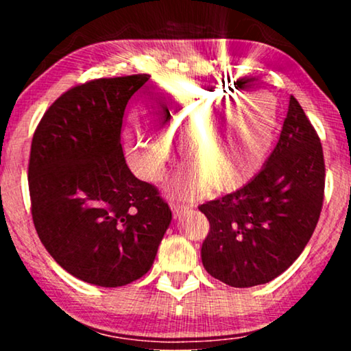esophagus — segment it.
<instances>
[{
  "mask_svg": "<svg viewBox=\"0 0 351 351\" xmlns=\"http://www.w3.org/2000/svg\"><path fill=\"white\" fill-rule=\"evenodd\" d=\"M170 209H171V212H173L175 218H180L181 215H184V213L189 210V207L184 206V204H178V203H175V201H171Z\"/></svg>",
  "mask_w": 351,
  "mask_h": 351,
  "instance_id": "esophagus-1",
  "label": "esophagus"
}]
</instances>
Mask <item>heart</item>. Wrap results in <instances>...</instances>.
Returning a JSON list of instances; mask_svg holds the SVG:
<instances>
[{
	"label": "heart",
	"instance_id": "obj_1",
	"mask_svg": "<svg viewBox=\"0 0 351 351\" xmlns=\"http://www.w3.org/2000/svg\"><path fill=\"white\" fill-rule=\"evenodd\" d=\"M235 94V91H232ZM240 94V93H239ZM204 83H167L153 94L150 112L162 134L130 117L125 154L130 167L147 181L161 180L173 161V145L186 159L170 182L180 197L203 190L230 192L263 169L276 139L274 106L255 104Z\"/></svg>",
	"mask_w": 351,
	"mask_h": 351
}]
</instances>
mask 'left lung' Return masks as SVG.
I'll return each mask as SVG.
<instances>
[{"mask_svg": "<svg viewBox=\"0 0 351 351\" xmlns=\"http://www.w3.org/2000/svg\"><path fill=\"white\" fill-rule=\"evenodd\" d=\"M324 187L320 139L291 96L280 139L258 175L198 207L210 224L201 247L206 271L234 288L274 280L310 241Z\"/></svg>", "mask_w": 351, "mask_h": 351, "instance_id": "left-lung-1", "label": "left lung"}]
</instances>
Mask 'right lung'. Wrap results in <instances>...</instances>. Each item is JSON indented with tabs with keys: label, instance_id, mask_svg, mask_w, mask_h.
I'll list each match as a JSON object with an SVG mask.
<instances>
[{
	"label": "right lung",
	"instance_id": "add662e5",
	"mask_svg": "<svg viewBox=\"0 0 351 351\" xmlns=\"http://www.w3.org/2000/svg\"><path fill=\"white\" fill-rule=\"evenodd\" d=\"M148 74L71 88L45 112L29 159L32 219L71 276L116 288L152 268L171 210L130 171L121 145L128 100Z\"/></svg>",
	"mask_w": 351,
	"mask_h": 351
}]
</instances>
